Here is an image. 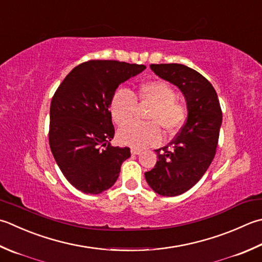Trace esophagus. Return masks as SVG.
Returning a JSON list of instances; mask_svg holds the SVG:
<instances>
[{
    "mask_svg": "<svg viewBox=\"0 0 262 262\" xmlns=\"http://www.w3.org/2000/svg\"><path fill=\"white\" fill-rule=\"evenodd\" d=\"M130 152H132V155H134V156H137V155H140V153L142 152V150H140V148H135V147H132V150H130Z\"/></svg>",
    "mask_w": 262,
    "mask_h": 262,
    "instance_id": "1",
    "label": "esophagus"
}]
</instances>
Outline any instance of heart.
I'll return each mask as SVG.
<instances>
[{"mask_svg":"<svg viewBox=\"0 0 262 262\" xmlns=\"http://www.w3.org/2000/svg\"><path fill=\"white\" fill-rule=\"evenodd\" d=\"M136 99L152 104L148 113V123L133 122L127 124L136 110ZM110 115L117 125L122 126L117 138L122 145L144 148L159 144L162 140L160 125L168 134L178 132L186 120V106L176 100V92L166 81L153 79L142 83L137 93L118 89L110 101Z\"/></svg>","mask_w":262,"mask_h":262,"instance_id":"1","label":"heart"}]
</instances>
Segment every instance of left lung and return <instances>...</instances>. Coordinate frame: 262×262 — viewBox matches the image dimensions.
Returning a JSON list of instances; mask_svg holds the SVG:
<instances>
[{
	"instance_id": "obj_1",
	"label": "left lung",
	"mask_w": 262,
	"mask_h": 262,
	"mask_svg": "<svg viewBox=\"0 0 262 262\" xmlns=\"http://www.w3.org/2000/svg\"><path fill=\"white\" fill-rule=\"evenodd\" d=\"M150 68L177 86L186 100V122L169 145L156 150V166L145 172L156 193L176 196L195 185L211 165L223 114L213 86L198 71L178 63L151 64Z\"/></svg>"
}]
</instances>
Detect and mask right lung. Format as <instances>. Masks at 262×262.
<instances>
[{
	"mask_svg": "<svg viewBox=\"0 0 262 262\" xmlns=\"http://www.w3.org/2000/svg\"><path fill=\"white\" fill-rule=\"evenodd\" d=\"M144 64L91 60L67 75L50 107L49 142L56 163L71 185L86 194L106 191L130 157L129 147L111 146L115 135L110 101L121 83Z\"/></svg>",
	"mask_w": 262,
	"mask_h": 262,
	"instance_id": "1",
	"label": "right lung"
}]
</instances>
